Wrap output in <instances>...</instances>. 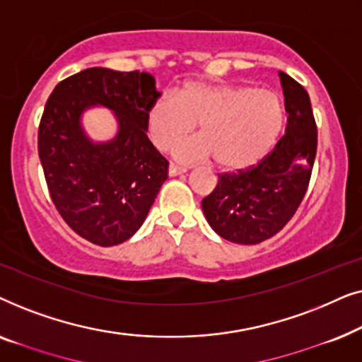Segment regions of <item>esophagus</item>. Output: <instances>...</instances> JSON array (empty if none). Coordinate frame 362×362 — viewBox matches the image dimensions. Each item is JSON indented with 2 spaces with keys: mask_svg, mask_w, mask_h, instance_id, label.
<instances>
[{
  "mask_svg": "<svg viewBox=\"0 0 362 362\" xmlns=\"http://www.w3.org/2000/svg\"><path fill=\"white\" fill-rule=\"evenodd\" d=\"M168 173H170V176H177V175H182V173H186V168L177 166V165H175V163H170Z\"/></svg>",
  "mask_w": 362,
  "mask_h": 362,
  "instance_id": "obj_1",
  "label": "esophagus"
}]
</instances>
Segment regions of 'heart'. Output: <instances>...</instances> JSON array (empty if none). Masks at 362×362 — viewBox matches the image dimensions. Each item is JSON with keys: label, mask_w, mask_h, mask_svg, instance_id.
I'll return each instance as SVG.
<instances>
[{"label": "heart", "mask_w": 362, "mask_h": 362, "mask_svg": "<svg viewBox=\"0 0 362 362\" xmlns=\"http://www.w3.org/2000/svg\"><path fill=\"white\" fill-rule=\"evenodd\" d=\"M284 110L275 93L239 86L187 83L177 98L161 97L148 112V130L166 151L200 125L202 138L175 148L180 161L214 156L224 170H244L264 158L279 136Z\"/></svg>", "instance_id": "obj_1"}]
</instances>
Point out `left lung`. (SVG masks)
I'll return each mask as SVG.
<instances>
[{
	"label": "left lung",
	"mask_w": 362,
	"mask_h": 362,
	"mask_svg": "<svg viewBox=\"0 0 362 362\" xmlns=\"http://www.w3.org/2000/svg\"><path fill=\"white\" fill-rule=\"evenodd\" d=\"M285 95V135L257 165L222 173L217 186L202 199L209 226L234 244H260L284 229L308 189L318 130L308 92L279 72Z\"/></svg>",
	"instance_id": "8db88e82"
}]
</instances>
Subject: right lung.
Wrapping results in <instances>:
<instances>
[{
  "instance_id": "right-lung-1",
  "label": "right lung",
  "mask_w": 362,
  "mask_h": 362,
  "mask_svg": "<svg viewBox=\"0 0 362 362\" xmlns=\"http://www.w3.org/2000/svg\"><path fill=\"white\" fill-rule=\"evenodd\" d=\"M160 92L140 71L92 67L64 78L44 107L37 150L49 196L71 229L92 244L110 247L140 229L168 177V160L146 136L148 112ZM103 105L116 112L121 130L93 146L80 115Z\"/></svg>"
}]
</instances>
